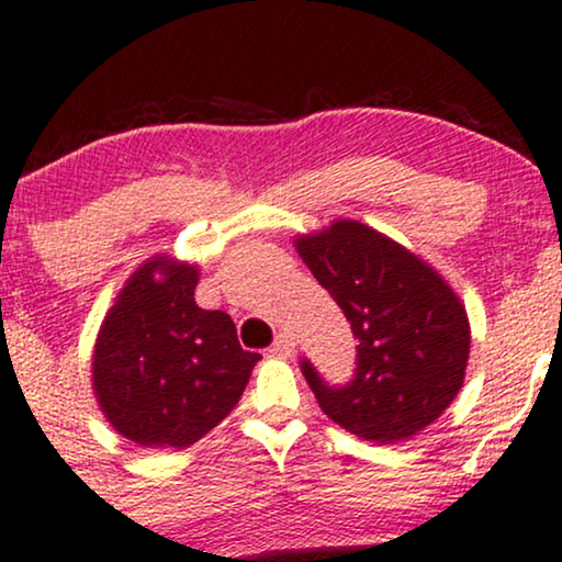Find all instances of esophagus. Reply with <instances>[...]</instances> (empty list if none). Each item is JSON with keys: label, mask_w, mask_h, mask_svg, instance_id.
<instances>
[{"label": "esophagus", "mask_w": 562, "mask_h": 562, "mask_svg": "<svg viewBox=\"0 0 562 562\" xmlns=\"http://www.w3.org/2000/svg\"><path fill=\"white\" fill-rule=\"evenodd\" d=\"M269 353H274V357H282V359H288V357H293L295 353V338L290 333H280L274 338V344L269 346Z\"/></svg>", "instance_id": "34e87169"}]
</instances>
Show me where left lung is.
<instances>
[{"label": "left lung", "instance_id": "obj_1", "mask_svg": "<svg viewBox=\"0 0 562 562\" xmlns=\"http://www.w3.org/2000/svg\"><path fill=\"white\" fill-rule=\"evenodd\" d=\"M303 263L344 308L357 370L330 385L301 359V372L330 420L364 441L420 434L462 389L470 353L465 306L415 254L359 222H335L295 240Z\"/></svg>", "mask_w": 562, "mask_h": 562}]
</instances>
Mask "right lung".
Returning <instances> with one entry per match:
<instances>
[{
  "label": "right lung",
  "mask_w": 562,
  "mask_h": 562,
  "mask_svg": "<svg viewBox=\"0 0 562 562\" xmlns=\"http://www.w3.org/2000/svg\"><path fill=\"white\" fill-rule=\"evenodd\" d=\"M195 285L190 263L166 256L142 263L97 335V402L139 447L200 441L235 409L261 359L240 346L229 314L198 306Z\"/></svg>",
  "instance_id": "right-lung-1"
}]
</instances>
